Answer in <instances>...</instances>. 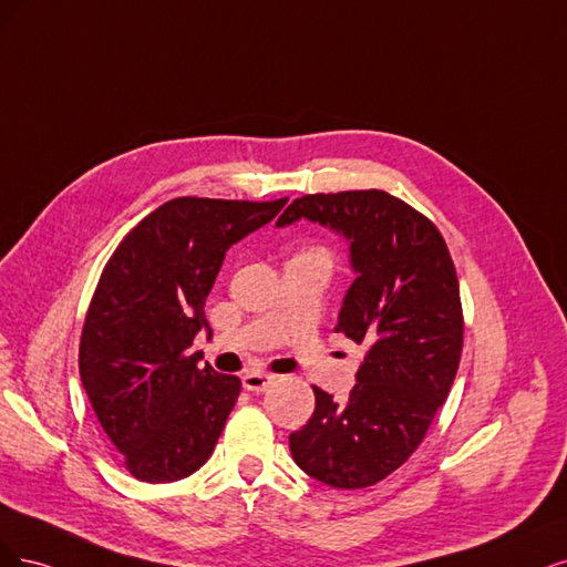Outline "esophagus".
Wrapping results in <instances>:
<instances>
[{
  "label": "esophagus",
  "instance_id": "34e87169",
  "mask_svg": "<svg viewBox=\"0 0 567 567\" xmlns=\"http://www.w3.org/2000/svg\"><path fill=\"white\" fill-rule=\"evenodd\" d=\"M272 379H276L272 374H266V372H259V370H251V372H247V374L243 377V386H245L247 391H264Z\"/></svg>",
  "mask_w": 567,
  "mask_h": 567
}]
</instances>
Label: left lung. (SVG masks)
Returning a JSON list of instances; mask_svg holds the SVG:
<instances>
[{"label": "left lung", "instance_id": "8db88e82", "mask_svg": "<svg viewBox=\"0 0 567 567\" xmlns=\"http://www.w3.org/2000/svg\"><path fill=\"white\" fill-rule=\"evenodd\" d=\"M301 216L351 240L358 278L337 332L370 351L343 405L313 386L316 410L289 450L324 485L370 487L422 445L452 389L464 346L460 280L441 230L386 190L303 195L278 226Z\"/></svg>", "mask_w": 567, "mask_h": 567}]
</instances>
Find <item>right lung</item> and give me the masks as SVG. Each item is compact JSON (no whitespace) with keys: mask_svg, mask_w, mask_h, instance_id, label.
Masks as SVG:
<instances>
[{"mask_svg":"<svg viewBox=\"0 0 567 567\" xmlns=\"http://www.w3.org/2000/svg\"><path fill=\"white\" fill-rule=\"evenodd\" d=\"M285 203L174 197L107 259L82 327L80 377L136 481H181L212 456L243 383L199 368L188 349L209 330L205 299L228 247Z\"/></svg>","mask_w":567,"mask_h":567,"instance_id":"1","label":"right lung"}]
</instances>
